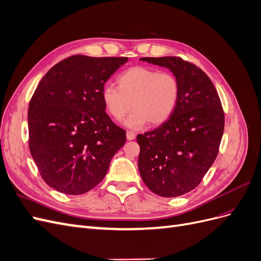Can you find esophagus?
I'll return each instance as SVG.
<instances>
[{"label":"esophagus","instance_id":"34e87169","mask_svg":"<svg viewBox=\"0 0 261 261\" xmlns=\"http://www.w3.org/2000/svg\"><path fill=\"white\" fill-rule=\"evenodd\" d=\"M126 137H127L128 140H133V139H135L136 134L132 130H127V133H126Z\"/></svg>","mask_w":261,"mask_h":261}]
</instances>
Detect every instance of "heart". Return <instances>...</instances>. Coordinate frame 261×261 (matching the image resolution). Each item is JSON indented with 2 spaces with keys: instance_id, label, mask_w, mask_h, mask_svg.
Masks as SVG:
<instances>
[{
  "instance_id": "heart-1",
  "label": "heart",
  "mask_w": 261,
  "mask_h": 261,
  "mask_svg": "<svg viewBox=\"0 0 261 261\" xmlns=\"http://www.w3.org/2000/svg\"><path fill=\"white\" fill-rule=\"evenodd\" d=\"M117 87L106 85L102 101L109 114L121 121L135 109L126 120L130 128H140L164 123L174 112L180 93L178 78L169 72L135 66L124 70L116 78Z\"/></svg>"
}]
</instances>
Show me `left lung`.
Masks as SVG:
<instances>
[{"mask_svg": "<svg viewBox=\"0 0 261 261\" xmlns=\"http://www.w3.org/2000/svg\"><path fill=\"white\" fill-rule=\"evenodd\" d=\"M172 70L180 85L174 112L159 127L137 135L138 169L146 186L161 197L193 191L215 162L224 112L208 75L179 57L141 58Z\"/></svg>", "mask_w": 261, "mask_h": 261, "instance_id": "8db88e82", "label": "left lung"}]
</instances>
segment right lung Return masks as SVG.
I'll return each instance as SVG.
<instances>
[{
  "instance_id": "add662e5",
  "label": "right lung",
  "mask_w": 261,
  "mask_h": 261,
  "mask_svg": "<svg viewBox=\"0 0 261 261\" xmlns=\"http://www.w3.org/2000/svg\"><path fill=\"white\" fill-rule=\"evenodd\" d=\"M125 57L72 55L51 67L29 102V150L55 191L82 195L105 178L126 132L106 112L102 89Z\"/></svg>"
}]
</instances>
